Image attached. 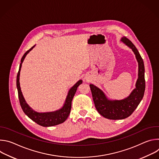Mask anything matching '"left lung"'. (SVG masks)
<instances>
[{"label": "left lung", "instance_id": "1", "mask_svg": "<svg viewBox=\"0 0 159 159\" xmlns=\"http://www.w3.org/2000/svg\"><path fill=\"white\" fill-rule=\"evenodd\" d=\"M121 41L129 47L139 63V78L136 88L129 96L121 100H109L102 90L93 84H90L93 101L98 112L109 120H123L129 116L142 101L145 89V67L143 59L132 42L125 36Z\"/></svg>", "mask_w": 159, "mask_h": 159}]
</instances>
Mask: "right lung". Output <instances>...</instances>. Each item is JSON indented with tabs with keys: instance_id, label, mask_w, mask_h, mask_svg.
Returning a JSON list of instances; mask_svg holds the SVG:
<instances>
[{
	"instance_id": "right-lung-1",
	"label": "right lung",
	"mask_w": 159,
	"mask_h": 159,
	"mask_svg": "<svg viewBox=\"0 0 159 159\" xmlns=\"http://www.w3.org/2000/svg\"><path fill=\"white\" fill-rule=\"evenodd\" d=\"M34 46L35 45H34L33 47H31L29 50H28L24 54V55L22 56L20 60L21 63L19 65V69L17 75L16 85L18 91V97L19 99L20 105L21 106L22 111H24L25 114L31 120H32L33 121H34L39 125L44 127L55 126L63 123L70 115L72 107V101L77 91V87L82 83V80H79L72 87L70 88L69 93H68L67 96L65 99V102L61 109L55 111L47 112H38L32 109V108H31L29 106V105L26 103L23 96H22L19 84V75L22 62H23L26 55L34 47Z\"/></svg>"
}]
</instances>
